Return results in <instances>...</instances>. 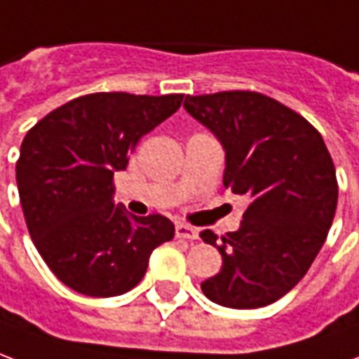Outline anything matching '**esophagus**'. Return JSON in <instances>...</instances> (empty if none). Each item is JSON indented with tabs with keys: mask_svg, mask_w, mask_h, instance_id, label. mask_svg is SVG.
I'll list each match as a JSON object with an SVG mask.
<instances>
[{
	"mask_svg": "<svg viewBox=\"0 0 359 359\" xmlns=\"http://www.w3.org/2000/svg\"><path fill=\"white\" fill-rule=\"evenodd\" d=\"M175 238H180V240H197L199 230L189 224H177L175 226Z\"/></svg>",
	"mask_w": 359,
	"mask_h": 359,
	"instance_id": "obj_1",
	"label": "esophagus"
}]
</instances>
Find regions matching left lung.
<instances>
[{"label":"left lung","instance_id":"left-lung-1","mask_svg":"<svg viewBox=\"0 0 359 359\" xmlns=\"http://www.w3.org/2000/svg\"><path fill=\"white\" fill-rule=\"evenodd\" d=\"M184 108L222 144L224 187L249 197L238 232H201L222 255L201 290L232 309L269 306L306 276L327 240L338 201L332 158L306 118L265 94L185 96Z\"/></svg>","mask_w":359,"mask_h":359}]
</instances>
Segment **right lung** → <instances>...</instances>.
<instances>
[{
    "label": "right lung",
    "instance_id": "right-lung-1",
    "mask_svg": "<svg viewBox=\"0 0 359 359\" xmlns=\"http://www.w3.org/2000/svg\"><path fill=\"white\" fill-rule=\"evenodd\" d=\"M182 100L184 94H86L50 111L22 139L17 187L27 228L71 290L126 294L144 276L152 251L174 238L166 216H133L116 205L111 180Z\"/></svg>",
    "mask_w": 359,
    "mask_h": 359
}]
</instances>
